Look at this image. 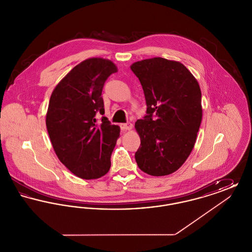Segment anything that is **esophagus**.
Wrapping results in <instances>:
<instances>
[{
    "label": "esophagus",
    "mask_w": 252,
    "mask_h": 252,
    "mask_svg": "<svg viewBox=\"0 0 252 252\" xmlns=\"http://www.w3.org/2000/svg\"><path fill=\"white\" fill-rule=\"evenodd\" d=\"M121 129L123 131H126V130H130L132 128V124L130 123H126V124H121Z\"/></svg>",
    "instance_id": "obj_1"
}]
</instances>
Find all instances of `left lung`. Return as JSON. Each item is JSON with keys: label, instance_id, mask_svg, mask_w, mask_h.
Masks as SVG:
<instances>
[{"label": "left lung", "instance_id": "left-lung-1", "mask_svg": "<svg viewBox=\"0 0 252 252\" xmlns=\"http://www.w3.org/2000/svg\"><path fill=\"white\" fill-rule=\"evenodd\" d=\"M132 72L144 90L146 114L135 124L141 145L139 168L159 177L174 173L191 154L202 119L201 91L180 62L154 58L135 62Z\"/></svg>", "mask_w": 252, "mask_h": 252}]
</instances>
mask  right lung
<instances>
[{
  "label": "right lung",
  "mask_w": 252,
  "mask_h": 252,
  "mask_svg": "<svg viewBox=\"0 0 252 252\" xmlns=\"http://www.w3.org/2000/svg\"><path fill=\"white\" fill-rule=\"evenodd\" d=\"M114 72L117 68L110 60H84L60 81L50 98L46 126L55 152L72 174L84 180L108 173L120 135L119 126L103 116L101 96ZM99 115L101 121L96 119Z\"/></svg>",
  "instance_id": "1"
}]
</instances>
